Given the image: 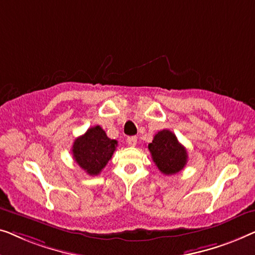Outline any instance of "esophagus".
<instances>
[{"label":"esophagus","instance_id":"1","mask_svg":"<svg viewBox=\"0 0 255 255\" xmlns=\"http://www.w3.org/2000/svg\"><path fill=\"white\" fill-rule=\"evenodd\" d=\"M127 143L130 146H135L136 143H137V137H136V136H129L127 138Z\"/></svg>","mask_w":255,"mask_h":255}]
</instances>
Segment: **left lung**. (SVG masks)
<instances>
[{
	"label": "left lung",
	"mask_w": 255,
	"mask_h": 255,
	"mask_svg": "<svg viewBox=\"0 0 255 255\" xmlns=\"http://www.w3.org/2000/svg\"><path fill=\"white\" fill-rule=\"evenodd\" d=\"M148 149L151 153L153 163L162 173L170 175L181 171L187 164V151L180 144L177 136L168 129L157 132Z\"/></svg>",
	"instance_id": "1"
}]
</instances>
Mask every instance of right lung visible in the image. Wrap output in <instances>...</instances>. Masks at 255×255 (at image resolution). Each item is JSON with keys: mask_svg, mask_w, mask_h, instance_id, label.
Returning a JSON list of instances; mask_svg holds the SVG:
<instances>
[{"mask_svg": "<svg viewBox=\"0 0 255 255\" xmlns=\"http://www.w3.org/2000/svg\"><path fill=\"white\" fill-rule=\"evenodd\" d=\"M118 142L107 137L100 126L89 128L87 132L75 139L73 156L83 170L90 175L99 174L116 151Z\"/></svg>", "mask_w": 255, "mask_h": 255, "instance_id": "obj_1", "label": "right lung"}]
</instances>
